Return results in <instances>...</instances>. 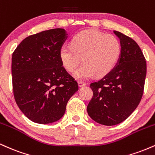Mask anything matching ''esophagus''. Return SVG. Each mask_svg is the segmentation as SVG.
Segmentation results:
<instances>
[{"mask_svg":"<svg viewBox=\"0 0 155 155\" xmlns=\"http://www.w3.org/2000/svg\"><path fill=\"white\" fill-rule=\"evenodd\" d=\"M87 84L86 82H84L82 81H79V87H83V86H85V85Z\"/></svg>","mask_w":155,"mask_h":155,"instance_id":"esophagus-1","label":"esophagus"}]
</instances>
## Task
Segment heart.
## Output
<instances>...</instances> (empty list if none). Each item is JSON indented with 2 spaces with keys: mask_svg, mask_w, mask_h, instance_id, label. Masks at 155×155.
<instances>
[{
  "mask_svg": "<svg viewBox=\"0 0 155 155\" xmlns=\"http://www.w3.org/2000/svg\"><path fill=\"white\" fill-rule=\"evenodd\" d=\"M121 50V44L114 35L94 30H86L74 35L71 44H64L60 55L64 67L73 72L81 63L82 65L74 75L85 79L94 75L103 76L115 66Z\"/></svg>",
  "mask_w": 155,
  "mask_h": 155,
  "instance_id": "obj_1",
  "label": "heart"
}]
</instances>
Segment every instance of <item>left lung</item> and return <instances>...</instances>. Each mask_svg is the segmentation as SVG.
<instances>
[{
	"instance_id": "obj_1",
	"label": "left lung",
	"mask_w": 155,
	"mask_h": 155,
	"mask_svg": "<svg viewBox=\"0 0 155 155\" xmlns=\"http://www.w3.org/2000/svg\"><path fill=\"white\" fill-rule=\"evenodd\" d=\"M121 54L117 65L98 81L90 84L93 95L87 113L97 123L111 126L123 122L134 111L143 96L147 62L133 39L120 32Z\"/></svg>"
}]
</instances>
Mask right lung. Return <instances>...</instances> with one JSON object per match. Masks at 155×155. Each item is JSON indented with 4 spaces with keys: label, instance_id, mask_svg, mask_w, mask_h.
<instances>
[{
    "label": "right lung",
    "instance_id": "right-lung-1",
    "mask_svg": "<svg viewBox=\"0 0 155 155\" xmlns=\"http://www.w3.org/2000/svg\"><path fill=\"white\" fill-rule=\"evenodd\" d=\"M66 38L63 28L40 32L25 38L12 54L14 97L22 113L36 123L59 120L79 90L60 58Z\"/></svg>",
    "mask_w": 155,
    "mask_h": 155
}]
</instances>
